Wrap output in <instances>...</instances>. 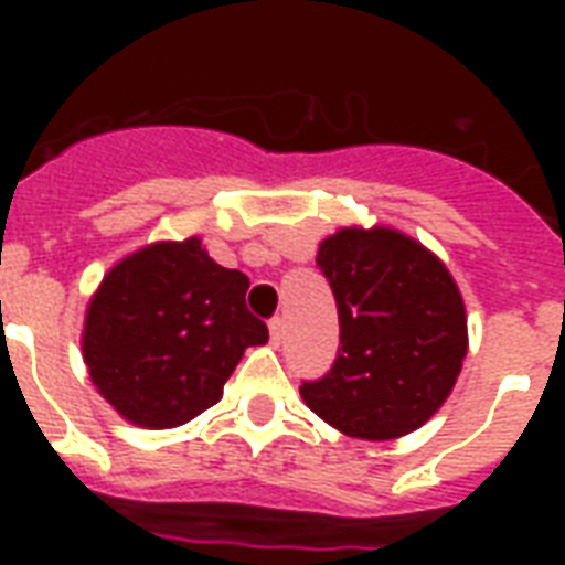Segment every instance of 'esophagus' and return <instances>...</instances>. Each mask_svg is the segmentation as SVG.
<instances>
[{
	"label": "esophagus",
	"mask_w": 565,
	"mask_h": 565,
	"mask_svg": "<svg viewBox=\"0 0 565 565\" xmlns=\"http://www.w3.org/2000/svg\"><path fill=\"white\" fill-rule=\"evenodd\" d=\"M284 334H287V328H284V319L281 317L269 319V340H273V345H281Z\"/></svg>",
	"instance_id": "34e87169"
}]
</instances>
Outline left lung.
<instances>
[{
	"instance_id": "left-lung-1",
	"label": "left lung",
	"mask_w": 565,
	"mask_h": 565,
	"mask_svg": "<svg viewBox=\"0 0 565 565\" xmlns=\"http://www.w3.org/2000/svg\"><path fill=\"white\" fill-rule=\"evenodd\" d=\"M340 317V352L301 398L358 439L422 428L466 358V308L446 264L393 228H340L319 246Z\"/></svg>"
}]
</instances>
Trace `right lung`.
<instances>
[{"mask_svg":"<svg viewBox=\"0 0 565 565\" xmlns=\"http://www.w3.org/2000/svg\"><path fill=\"white\" fill-rule=\"evenodd\" d=\"M248 278L202 239L122 257L90 299L82 352L108 404L140 428H179L213 407L248 345L269 331L246 308Z\"/></svg>","mask_w":565,"mask_h":565,"instance_id":"1","label":"right lung"}]
</instances>
